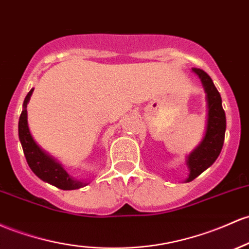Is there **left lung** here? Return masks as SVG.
<instances>
[{
	"mask_svg": "<svg viewBox=\"0 0 249 249\" xmlns=\"http://www.w3.org/2000/svg\"><path fill=\"white\" fill-rule=\"evenodd\" d=\"M194 72L201 79L206 92L208 114H207L206 135L198 146L187 157L189 176L185 182H191L200 176L216 160L222 150L226 133V113L222 107V99L212 78L200 68H193Z\"/></svg>",
	"mask_w": 249,
	"mask_h": 249,
	"instance_id": "1",
	"label": "left lung"
}]
</instances>
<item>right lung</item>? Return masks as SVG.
<instances>
[{"mask_svg":"<svg viewBox=\"0 0 249 249\" xmlns=\"http://www.w3.org/2000/svg\"><path fill=\"white\" fill-rule=\"evenodd\" d=\"M33 91L34 89H32L24 98L23 110L21 112L20 120H18V138H20L24 157H26L29 168L39 178L49 184L55 185L59 189L74 190L85 187L89 183L78 181L70 176L64 166L56 162V160L48 155L45 150L41 149L33 138L28 127V120H27V104L31 99Z\"/></svg>","mask_w":249,"mask_h":249,"instance_id":"add662e5","label":"right lung"}]
</instances>
